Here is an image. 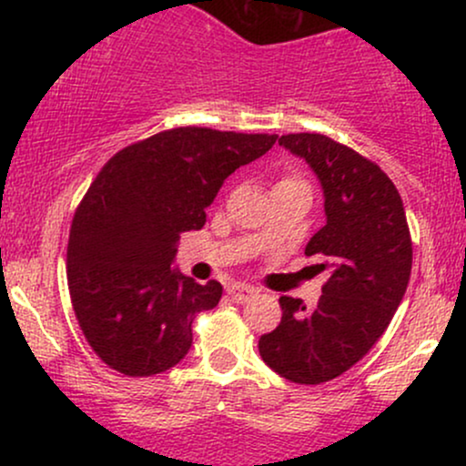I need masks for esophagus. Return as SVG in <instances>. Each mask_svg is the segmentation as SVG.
<instances>
[{"instance_id": "34e87169", "label": "esophagus", "mask_w": 466, "mask_h": 466, "mask_svg": "<svg viewBox=\"0 0 466 466\" xmlns=\"http://www.w3.org/2000/svg\"><path fill=\"white\" fill-rule=\"evenodd\" d=\"M228 296L232 298L234 302L243 304L256 296V289H251L248 285H232V287H228Z\"/></svg>"}]
</instances>
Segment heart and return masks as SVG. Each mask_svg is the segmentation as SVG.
I'll list each match as a JSON object with an SVG mask.
<instances>
[{"mask_svg": "<svg viewBox=\"0 0 466 466\" xmlns=\"http://www.w3.org/2000/svg\"><path fill=\"white\" fill-rule=\"evenodd\" d=\"M291 181H298V179H282L280 184H291Z\"/></svg>", "mask_w": 466, "mask_h": 466, "instance_id": "1", "label": "heart"}]
</instances>
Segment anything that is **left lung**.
I'll list each match as a JSON object with an SVG mask.
<instances>
[{
  "mask_svg": "<svg viewBox=\"0 0 466 466\" xmlns=\"http://www.w3.org/2000/svg\"><path fill=\"white\" fill-rule=\"evenodd\" d=\"M278 144L322 184L326 226L304 254L318 256L329 280L313 309L282 296L280 324L260 335L258 350L280 377L318 386L355 366L388 329L410 282L411 238L397 186L370 159L322 133Z\"/></svg>",
  "mask_w": 466,
  "mask_h": 466,
  "instance_id": "1",
  "label": "left lung"
}]
</instances>
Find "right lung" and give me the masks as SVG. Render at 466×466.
<instances>
[{
	"mask_svg": "<svg viewBox=\"0 0 466 466\" xmlns=\"http://www.w3.org/2000/svg\"><path fill=\"white\" fill-rule=\"evenodd\" d=\"M278 136L179 127L122 148L76 208L67 243L72 307L96 355L127 377H151L188 355L197 313L221 300L217 280L175 269L181 232L234 170Z\"/></svg>",
	"mask_w": 466,
	"mask_h": 466,
	"instance_id": "add662e5",
	"label": "right lung"
}]
</instances>
